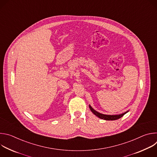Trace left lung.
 <instances>
[{
    "instance_id": "8db88e82",
    "label": "left lung",
    "mask_w": 157,
    "mask_h": 157,
    "mask_svg": "<svg viewBox=\"0 0 157 157\" xmlns=\"http://www.w3.org/2000/svg\"><path fill=\"white\" fill-rule=\"evenodd\" d=\"M89 108H90L91 110L92 111V113L93 114H94L96 116H98V117L102 119H104V120H106V121H114V120H117V119H120L121 117H122L124 115H125L127 112H126V113H124L122 114H119V115H105V114H101L99 113H98V112L96 111L94 109H93L92 108V107L91 105H89Z\"/></svg>"
}]
</instances>
